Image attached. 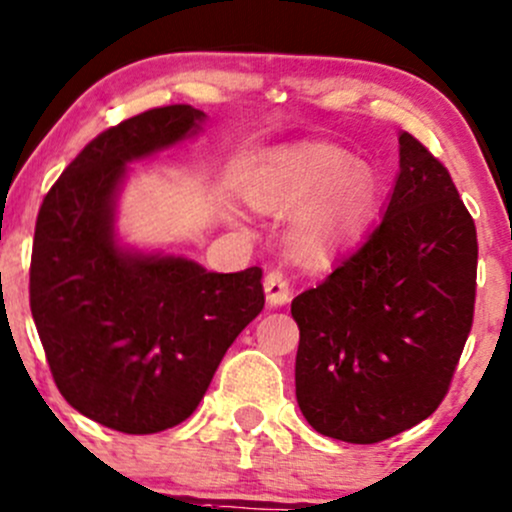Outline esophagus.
<instances>
[{
  "label": "esophagus",
  "instance_id": "1",
  "mask_svg": "<svg viewBox=\"0 0 512 512\" xmlns=\"http://www.w3.org/2000/svg\"><path fill=\"white\" fill-rule=\"evenodd\" d=\"M265 294H267V303L269 306H282V303L289 301L291 296V286L289 279L282 269H272V272L265 277Z\"/></svg>",
  "mask_w": 512,
  "mask_h": 512
}]
</instances>
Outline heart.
<instances>
[{
	"label": "heart",
	"instance_id": "b5f03b06",
	"mask_svg": "<svg viewBox=\"0 0 512 512\" xmlns=\"http://www.w3.org/2000/svg\"><path fill=\"white\" fill-rule=\"evenodd\" d=\"M376 199V179L364 165L333 145H301L269 160L252 189L262 211L289 213L299 209L294 245L301 252H323L352 238Z\"/></svg>",
	"mask_w": 512,
	"mask_h": 512
}]
</instances>
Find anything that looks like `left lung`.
<instances>
[{
	"instance_id": "obj_1",
	"label": "left lung",
	"mask_w": 512,
	"mask_h": 512,
	"mask_svg": "<svg viewBox=\"0 0 512 512\" xmlns=\"http://www.w3.org/2000/svg\"><path fill=\"white\" fill-rule=\"evenodd\" d=\"M398 143L384 218L291 301L303 418L352 445L389 440L435 413L474 323V218L418 138L401 133Z\"/></svg>"
}]
</instances>
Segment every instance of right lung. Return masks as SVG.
<instances>
[{
    "label": "right lung",
    "mask_w": 512,
    "mask_h": 512,
    "mask_svg": "<svg viewBox=\"0 0 512 512\" xmlns=\"http://www.w3.org/2000/svg\"><path fill=\"white\" fill-rule=\"evenodd\" d=\"M204 116L172 104L106 128L38 209L28 301L50 374L75 411L126 435L187 420L265 306L260 267L218 274L114 243L111 209L126 162L196 133Z\"/></svg>",
    "instance_id": "obj_1"
}]
</instances>
